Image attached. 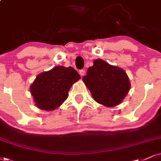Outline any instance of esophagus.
<instances>
[{
  "mask_svg": "<svg viewBox=\"0 0 161 161\" xmlns=\"http://www.w3.org/2000/svg\"><path fill=\"white\" fill-rule=\"evenodd\" d=\"M84 72H85L84 69H80V70L79 71V74L80 75V76H84Z\"/></svg>",
  "mask_w": 161,
  "mask_h": 161,
  "instance_id": "34e87169",
  "label": "esophagus"
}]
</instances>
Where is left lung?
<instances>
[{
	"mask_svg": "<svg viewBox=\"0 0 161 161\" xmlns=\"http://www.w3.org/2000/svg\"><path fill=\"white\" fill-rule=\"evenodd\" d=\"M92 98L99 104L114 107L128 94L130 82L125 71L101 59H96L83 77Z\"/></svg>",
	"mask_w": 161,
	"mask_h": 161,
	"instance_id": "1",
	"label": "left lung"
}]
</instances>
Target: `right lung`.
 <instances>
[{"label": "right lung", "mask_w": 161, "mask_h": 161, "mask_svg": "<svg viewBox=\"0 0 161 161\" xmlns=\"http://www.w3.org/2000/svg\"><path fill=\"white\" fill-rule=\"evenodd\" d=\"M80 78L71 66H56L39 74L30 89L36 107L48 111L58 108L68 97L71 85Z\"/></svg>", "instance_id": "1"}]
</instances>
